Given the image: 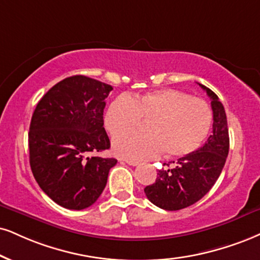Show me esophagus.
<instances>
[{"instance_id":"1","label":"esophagus","mask_w":260,"mask_h":260,"mask_svg":"<svg viewBox=\"0 0 260 260\" xmlns=\"http://www.w3.org/2000/svg\"><path fill=\"white\" fill-rule=\"evenodd\" d=\"M125 162H126L127 165H131V166H137L140 164L139 161H135V160H125Z\"/></svg>"}]
</instances>
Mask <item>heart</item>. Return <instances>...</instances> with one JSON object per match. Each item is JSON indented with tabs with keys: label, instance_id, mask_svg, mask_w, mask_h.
<instances>
[{
	"label": "heart",
	"instance_id": "heart-1",
	"mask_svg": "<svg viewBox=\"0 0 260 260\" xmlns=\"http://www.w3.org/2000/svg\"><path fill=\"white\" fill-rule=\"evenodd\" d=\"M146 120L147 132L117 137L113 150L123 158H168L193 154L204 145L213 123L211 106L205 100L175 89H160L143 95L112 101L106 110L105 127L118 136Z\"/></svg>",
	"mask_w": 260,
	"mask_h": 260
}]
</instances>
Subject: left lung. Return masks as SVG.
I'll list each match as a JSON object with an SVG mask.
<instances>
[{
  "mask_svg": "<svg viewBox=\"0 0 260 260\" xmlns=\"http://www.w3.org/2000/svg\"><path fill=\"white\" fill-rule=\"evenodd\" d=\"M199 85L211 99L212 135L193 154L174 161L171 169L158 170L154 183L145 188L150 203L162 210H182L204 198L218 179L228 156L229 130L224 106L211 89Z\"/></svg>",
  "mask_w": 260,
  "mask_h": 260,
  "instance_id": "8db88e82",
  "label": "left lung"
}]
</instances>
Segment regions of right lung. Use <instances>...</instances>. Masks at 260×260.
Wrapping results in <instances>:
<instances>
[{"instance_id":"1","label":"right lung","mask_w":260,"mask_h":260,"mask_svg":"<svg viewBox=\"0 0 260 260\" xmlns=\"http://www.w3.org/2000/svg\"><path fill=\"white\" fill-rule=\"evenodd\" d=\"M112 90L111 85L89 77H69L44 94L32 114V174L48 197L69 210L91 206L117 164L114 158L90 156L111 147L104 108Z\"/></svg>"}]
</instances>
